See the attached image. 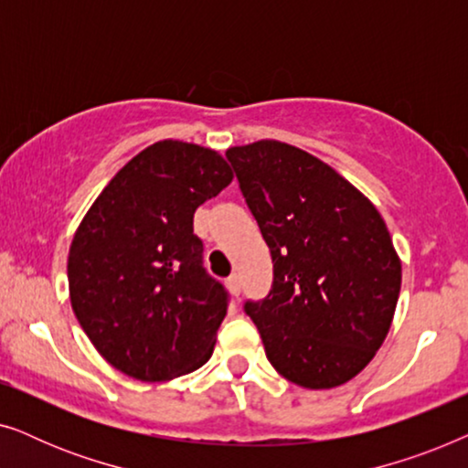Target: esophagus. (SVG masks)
Here are the masks:
<instances>
[{"mask_svg": "<svg viewBox=\"0 0 468 468\" xmlns=\"http://www.w3.org/2000/svg\"><path fill=\"white\" fill-rule=\"evenodd\" d=\"M226 283H228L229 292H232L234 296H240V277H239V274H229Z\"/></svg>", "mask_w": 468, "mask_h": 468, "instance_id": "1", "label": "esophagus"}]
</instances>
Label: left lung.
Segmentation results:
<instances>
[{"mask_svg": "<svg viewBox=\"0 0 468 468\" xmlns=\"http://www.w3.org/2000/svg\"><path fill=\"white\" fill-rule=\"evenodd\" d=\"M240 191L271 247L274 281L245 311L279 375L343 386L386 341L402 266L375 204L311 153L279 140L229 146Z\"/></svg>", "mask_w": 468, "mask_h": 468, "instance_id": "1", "label": "left lung"}]
</instances>
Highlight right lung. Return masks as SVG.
Wrapping results in <instances>:
<instances>
[{"label": "right lung", "instance_id": "add662e5", "mask_svg": "<svg viewBox=\"0 0 468 468\" xmlns=\"http://www.w3.org/2000/svg\"><path fill=\"white\" fill-rule=\"evenodd\" d=\"M219 153L159 140L132 157L82 217L69 303L100 356L138 381H170L213 356L228 293L202 268L196 208L232 183Z\"/></svg>", "mask_w": 468, "mask_h": 468}]
</instances>
